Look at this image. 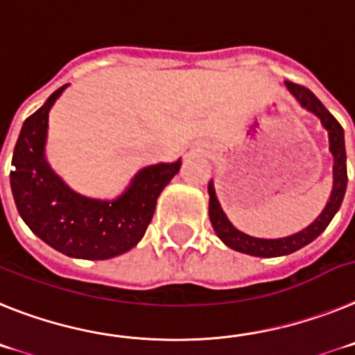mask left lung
<instances>
[{
  "mask_svg": "<svg viewBox=\"0 0 355 355\" xmlns=\"http://www.w3.org/2000/svg\"><path fill=\"white\" fill-rule=\"evenodd\" d=\"M286 89L291 92L295 100L306 110L313 112L320 119L322 126L329 134V150L334 159L332 166V193L329 196L325 209L320 212V216L309 227L297 234H291L288 237H279V239H263V237H254L248 234L237 230L229 221L227 214L221 209L218 196L214 191V182H209V218H211L212 229L218 234L225 245L241 254L254 255V257H280V255H289L293 252L300 250L311 241H314L323 230L329 227L336 212L340 211L341 202H343L345 191H347V152H345V134L343 128L329 110L323 107L322 101L314 96L309 89L302 87L293 82H284Z\"/></svg>",
  "mask_w": 355,
  "mask_h": 355,
  "instance_id": "obj_1",
  "label": "left lung"
}]
</instances>
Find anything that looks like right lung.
I'll use <instances>...</instances> for the list:
<instances>
[{
    "label": "right lung",
    "instance_id": "add662e5",
    "mask_svg": "<svg viewBox=\"0 0 355 355\" xmlns=\"http://www.w3.org/2000/svg\"><path fill=\"white\" fill-rule=\"evenodd\" d=\"M66 87L57 89L23 123L12 155V195L24 223L46 245L67 257L103 261L125 254L143 239L157 198L178 173L182 160L143 168L114 200L73 191L44 157L48 114Z\"/></svg>",
    "mask_w": 355,
    "mask_h": 355
}]
</instances>
